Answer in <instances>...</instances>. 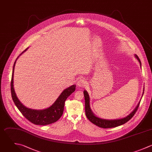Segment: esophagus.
Wrapping results in <instances>:
<instances>
[{
	"mask_svg": "<svg viewBox=\"0 0 152 152\" xmlns=\"http://www.w3.org/2000/svg\"><path fill=\"white\" fill-rule=\"evenodd\" d=\"M86 80H85L84 79H80L77 81V86L81 87V88L84 87V86L86 85Z\"/></svg>",
	"mask_w": 152,
	"mask_h": 152,
	"instance_id": "34e87169",
	"label": "esophagus"
}]
</instances>
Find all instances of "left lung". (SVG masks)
<instances>
[{"label":"left lung","mask_w":152,"mask_h":152,"mask_svg":"<svg viewBox=\"0 0 152 152\" xmlns=\"http://www.w3.org/2000/svg\"><path fill=\"white\" fill-rule=\"evenodd\" d=\"M134 56L136 58V59L139 61L140 67H142V63H141V61H140L139 57L136 54H134ZM83 94H84L85 101V114H86V117L91 123H92L95 125H96L99 127L104 128V129L116 127L120 126L121 125H123V124H125L126 123H127V121H129L134 116V115L136 113V111L139 107L140 101H141V100H140L139 101V102L138 103L137 105L136 106V107L134 109V110L126 117L120 118V119L107 120V119H104V118H99L94 114V113L92 112V111L91 108V107H90V98H89V95L88 92L84 90Z\"/></svg>","instance_id":"1"}]
</instances>
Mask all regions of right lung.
Listing matches in <instances>:
<instances>
[{
  "label": "right lung",
  "instance_id": "right-lung-1",
  "mask_svg": "<svg viewBox=\"0 0 152 152\" xmlns=\"http://www.w3.org/2000/svg\"><path fill=\"white\" fill-rule=\"evenodd\" d=\"M28 48L25 49L16 59L12 70V80H11V95L12 99L19 110V111L22 113V114L30 122L35 124V125H41L45 126L50 124L56 122L57 120L60 119L61 117L63 111L64 103L67 98L75 91L76 85H73L70 87L65 89L58 98L56 100V101L52 104L50 107L43 109V110H34L31 108H27L24 106L18 98L15 92L14 87H13V73L15 69V63L16 60L19 58V57L26 51Z\"/></svg>",
  "mask_w": 152,
  "mask_h": 152
}]
</instances>
